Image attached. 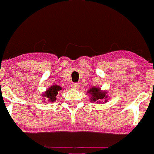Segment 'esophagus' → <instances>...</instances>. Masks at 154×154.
I'll return each instance as SVG.
<instances>
[{"mask_svg":"<svg viewBox=\"0 0 154 154\" xmlns=\"http://www.w3.org/2000/svg\"><path fill=\"white\" fill-rule=\"evenodd\" d=\"M72 87L74 89H78L79 87V83H78V82H74V83L72 84Z\"/></svg>","mask_w":154,"mask_h":154,"instance_id":"obj_1","label":"esophagus"}]
</instances>
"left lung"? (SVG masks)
Returning a JSON list of instances; mask_svg holds the SVG:
<instances>
[{"label":"left lung","mask_w":154,"mask_h":154,"mask_svg":"<svg viewBox=\"0 0 154 154\" xmlns=\"http://www.w3.org/2000/svg\"><path fill=\"white\" fill-rule=\"evenodd\" d=\"M88 93L91 94V95H92V97H91V100L92 101H98L97 102H100L99 100H103L104 98H106L107 96H106V92L105 91H101V90L99 88H96V87H93L89 90Z\"/></svg>","instance_id":"obj_1"}]
</instances>
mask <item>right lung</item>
<instances>
[{"label": "right lung", "mask_w": 154, "mask_h": 154, "mask_svg": "<svg viewBox=\"0 0 154 154\" xmlns=\"http://www.w3.org/2000/svg\"><path fill=\"white\" fill-rule=\"evenodd\" d=\"M62 88L60 86H57V85H53L50 88H49L46 91V92L44 94L43 96H45L48 100H49V102H52V101H55L57 100V95L58 94V91H61Z\"/></svg>", "instance_id": "obj_1"}]
</instances>
